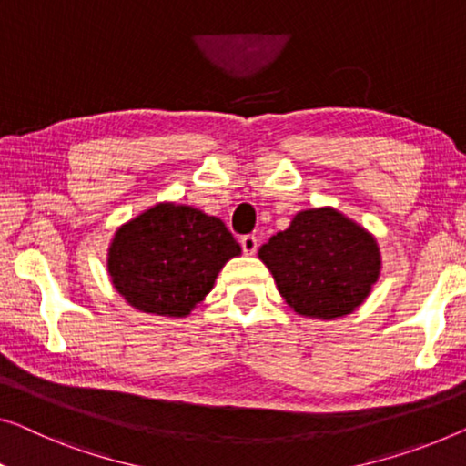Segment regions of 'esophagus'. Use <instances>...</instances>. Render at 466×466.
Masks as SVG:
<instances>
[{"instance_id": "esophagus-1", "label": "esophagus", "mask_w": 466, "mask_h": 466, "mask_svg": "<svg viewBox=\"0 0 466 466\" xmlns=\"http://www.w3.org/2000/svg\"><path fill=\"white\" fill-rule=\"evenodd\" d=\"M257 245H259V242H257V236L253 234H247L240 238V247L247 255H253L257 251Z\"/></svg>"}]
</instances>
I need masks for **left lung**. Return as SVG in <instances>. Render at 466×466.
Listing matches in <instances>:
<instances>
[{
	"label": "left lung",
	"instance_id": "8db88e82",
	"mask_svg": "<svg viewBox=\"0 0 466 466\" xmlns=\"http://www.w3.org/2000/svg\"><path fill=\"white\" fill-rule=\"evenodd\" d=\"M257 255L289 308L314 320L351 314L383 268L377 238L332 207L299 211Z\"/></svg>",
	"mask_w": 466,
	"mask_h": 466
}]
</instances>
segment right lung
Listing matches in <instances>:
<instances>
[{
  "mask_svg": "<svg viewBox=\"0 0 466 466\" xmlns=\"http://www.w3.org/2000/svg\"><path fill=\"white\" fill-rule=\"evenodd\" d=\"M240 253L219 218L190 205L157 203L116 228L106 269L131 308L186 318L211 293L221 268Z\"/></svg>",
  "mask_w": 466,
  "mask_h": 466,
  "instance_id": "add662e5",
  "label": "right lung"
}]
</instances>
